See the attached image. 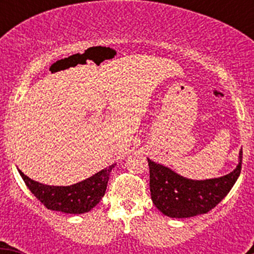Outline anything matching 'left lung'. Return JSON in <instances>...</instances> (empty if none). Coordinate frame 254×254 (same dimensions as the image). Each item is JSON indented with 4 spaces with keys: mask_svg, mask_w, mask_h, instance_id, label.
<instances>
[{
    "mask_svg": "<svg viewBox=\"0 0 254 254\" xmlns=\"http://www.w3.org/2000/svg\"><path fill=\"white\" fill-rule=\"evenodd\" d=\"M147 162L152 203L166 216L186 219L206 214L229 194L240 177L242 150L238 156V165L232 172L203 181L186 178L150 158Z\"/></svg>",
    "mask_w": 254,
    "mask_h": 254,
    "instance_id": "8db88e82",
    "label": "left lung"
}]
</instances>
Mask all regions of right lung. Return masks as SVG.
Returning <instances> with one entry per match:
<instances>
[{
	"label": "right lung",
	"instance_id": "add662e5",
	"mask_svg": "<svg viewBox=\"0 0 254 254\" xmlns=\"http://www.w3.org/2000/svg\"><path fill=\"white\" fill-rule=\"evenodd\" d=\"M114 165L72 186H48L39 183L18 170L24 183L45 207L65 214H84L93 209L106 193L109 176Z\"/></svg>",
	"mask_w": 254,
	"mask_h": 254
}]
</instances>
